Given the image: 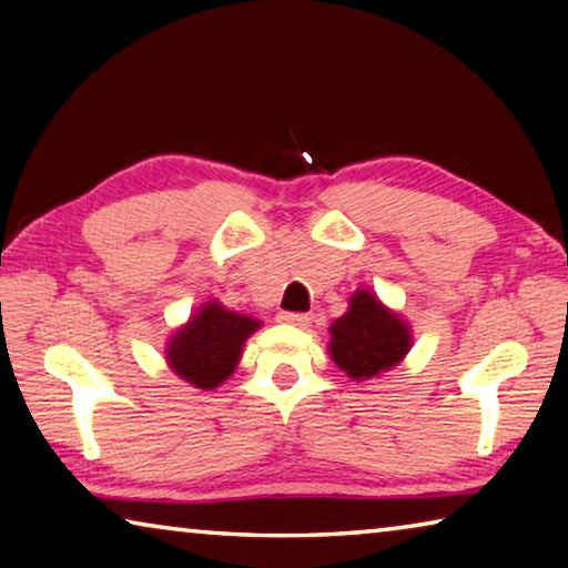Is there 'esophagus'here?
<instances>
[{
	"instance_id": "34e87169",
	"label": "esophagus",
	"mask_w": 568,
	"mask_h": 568,
	"mask_svg": "<svg viewBox=\"0 0 568 568\" xmlns=\"http://www.w3.org/2000/svg\"><path fill=\"white\" fill-rule=\"evenodd\" d=\"M277 318H281L283 323H291V325H301V328H305V325L307 323H311L313 321V315L311 313H281V315H277Z\"/></svg>"
}]
</instances>
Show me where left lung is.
I'll use <instances>...</instances> for the list:
<instances>
[{"instance_id": "left-lung-1", "label": "left lung", "mask_w": 568, "mask_h": 568, "mask_svg": "<svg viewBox=\"0 0 568 568\" xmlns=\"http://www.w3.org/2000/svg\"><path fill=\"white\" fill-rule=\"evenodd\" d=\"M410 348V331L368 291L351 297L348 313L331 325V355L353 381L393 368Z\"/></svg>"}]
</instances>
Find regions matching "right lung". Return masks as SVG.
<instances>
[{
	"instance_id": "1",
	"label": "right lung",
	"mask_w": 568,
	"mask_h": 568,
	"mask_svg": "<svg viewBox=\"0 0 568 568\" xmlns=\"http://www.w3.org/2000/svg\"><path fill=\"white\" fill-rule=\"evenodd\" d=\"M257 328H261V321L225 311L217 303H207L170 341V368L195 388H217L235 371L243 343Z\"/></svg>"
}]
</instances>
